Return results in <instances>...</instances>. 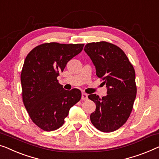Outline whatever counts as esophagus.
Returning <instances> with one entry per match:
<instances>
[{
    "instance_id": "obj_1",
    "label": "esophagus",
    "mask_w": 159,
    "mask_h": 159,
    "mask_svg": "<svg viewBox=\"0 0 159 159\" xmlns=\"http://www.w3.org/2000/svg\"><path fill=\"white\" fill-rule=\"evenodd\" d=\"M87 97H88V95H87V94L86 93H82V100H86L87 99Z\"/></svg>"
}]
</instances>
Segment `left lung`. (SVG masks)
I'll return each mask as SVG.
<instances>
[{"label": "left lung", "mask_w": 159, "mask_h": 159, "mask_svg": "<svg viewBox=\"0 0 159 159\" xmlns=\"http://www.w3.org/2000/svg\"><path fill=\"white\" fill-rule=\"evenodd\" d=\"M84 50L107 87V95L102 98L96 94L88 96L96 105L90 120L99 130L112 132L127 121L132 111L137 92L134 68L123 50L112 43H89Z\"/></svg>", "instance_id": "1"}]
</instances>
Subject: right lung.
Here are the masks:
<instances>
[{
    "label": "right lung",
    "mask_w": 159,
    "mask_h": 159,
    "mask_svg": "<svg viewBox=\"0 0 159 159\" xmlns=\"http://www.w3.org/2000/svg\"><path fill=\"white\" fill-rule=\"evenodd\" d=\"M84 45L46 43L26 57L20 74L23 102L32 121L41 129L60 128L70 108L81 99L80 89L66 90L57 78Z\"/></svg>",
    "instance_id": "add662e5"
}]
</instances>
